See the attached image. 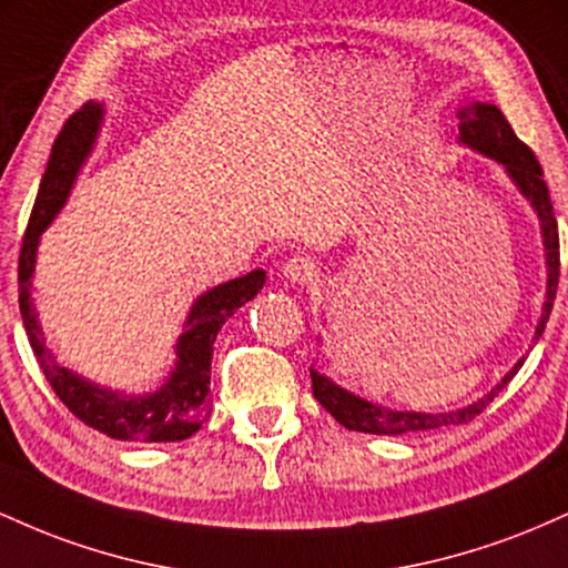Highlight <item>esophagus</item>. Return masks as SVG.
<instances>
[{
	"label": "esophagus",
	"mask_w": 568,
	"mask_h": 568,
	"mask_svg": "<svg viewBox=\"0 0 568 568\" xmlns=\"http://www.w3.org/2000/svg\"><path fill=\"white\" fill-rule=\"evenodd\" d=\"M283 277L288 280L291 285H310L312 280L317 277V266L312 258L306 256H293L283 264Z\"/></svg>",
	"instance_id": "obj_1"
}]
</instances>
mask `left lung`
I'll use <instances>...</instances> for the list:
<instances>
[{
    "label": "left lung",
    "instance_id": "obj_1",
    "mask_svg": "<svg viewBox=\"0 0 568 568\" xmlns=\"http://www.w3.org/2000/svg\"><path fill=\"white\" fill-rule=\"evenodd\" d=\"M459 143L475 149V152L486 154V158L497 160L499 165H505L507 175L513 179V184L518 186V192L531 202V207L537 211L539 226H542V245H545V262H547V291H545V306L542 317L537 323V334L534 342L542 336L547 317H550L552 302H556L558 291V275H560V253H558V224L552 216V202L547 184L542 179V168H539L537 158L518 135L513 133L510 122L505 120V114L499 112L494 103H465L459 106ZM526 357H520L515 363L510 374L501 379L491 393H486L480 400L470 403L467 408L446 410V414H425V410H395L384 408L379 403H371L366 397L352 395L349 389L338 387L328 379L325 374H317L315 368H310L312 376V393H315L317 403L328 410L331 416L355 433H371V435H403V433H422V429H438L448 425H467L475 416L484 410L488 403L501 393V387H507L518 368L524 366Z\"/></svg>",
    "mask_w": 568,
    "mask_h": 568
}]
</instances>
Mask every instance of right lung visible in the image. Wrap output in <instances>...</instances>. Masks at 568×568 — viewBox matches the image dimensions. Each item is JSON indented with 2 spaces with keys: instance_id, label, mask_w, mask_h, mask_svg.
Masks as SVG:
<instances>
[{
  "instance_id": "obj_1",
  "label": "right lung",
  "mask_w": 568,
  "mask_h": 568,
  "mask_svg": "<svg viewBox=\"0 0 568 568\" xmlns=\"http://www.w3.org/2000/svg\"><path fill=\"white\" fill-rule=\"evenodd\" d=\"M103 120V106L88 101L80 112L67 120L50 152L48 171L39 184L34 211H31L29 226L23 234L21 258H18V302H21V317L26 336L42 368L44 379L55 389L77 419L98 433L114 440L133 443H175L192 438L211 416V357L213 342H216L221 325L245 302H251L262 291L266 272L253 270L230 283L205 291L189 310L184 331L175 342V368L165 384L146 395H125L120 389L98 387V384L82 379L74 371L63 368L48 347L42 325L37 321L34 302H31V277H34L37 245L50 221L67 205L71 186L82 162L93 149L98 128Z\"/></svg>"
}]
</instances>
